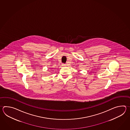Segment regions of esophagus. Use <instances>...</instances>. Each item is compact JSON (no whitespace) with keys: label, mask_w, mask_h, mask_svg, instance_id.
<instances>
[{"label":"esophagus","mask_w":130,"mask_h":130,"mask_svg":"<svg viewBox=\"0 0 130 130\" xmlns=\"http://www.w3.org/2000/svg\"><path fill=\"white\" fill-rule=\"evenodd\" d=\"M62 65L63 66H66V64H62Z\"/></svg>","instance_id":"34e87169"}]
</instances>
